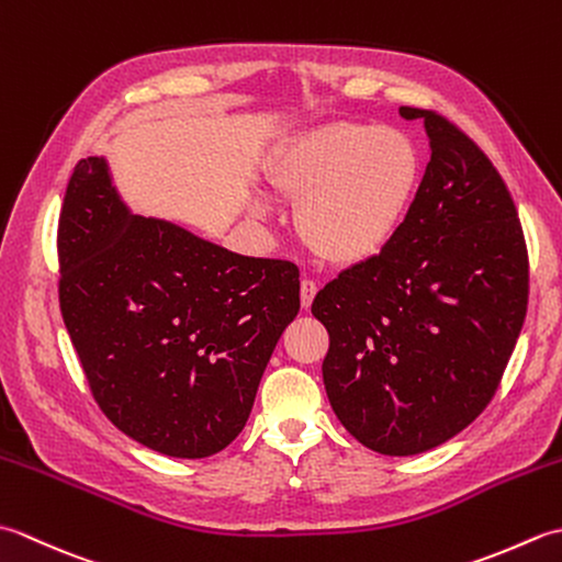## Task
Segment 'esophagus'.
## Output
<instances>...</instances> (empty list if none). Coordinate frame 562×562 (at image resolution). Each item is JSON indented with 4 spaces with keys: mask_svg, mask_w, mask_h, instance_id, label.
I'll return each mask as SVG.
<instances>
[{
    "mask_svg": "<svg viewBox=\"0 0 562 562\" xmlns=\"http://www.w3.org/2000/svg\"><path fill=\"white\" fill-rule=\"evenodd\" d=\"M316 292H318V288H316V282H314V280H304V282H302V290H300V296H302V308H308V306H312Z\"/></svg>",
    "mask_w": 562,
    "mask_h": 562,
    "instance_id": "1",
    "label": "esophagus"
}]
</instances>
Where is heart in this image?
Wrapping results in <instances>:
<instances>
[{"mask_svg": "<svg viewBox=\"0 0 562 562\" xmlns=\"http://www.w3.org/2000/svg\"><path fill=\"white\" fill-rule=\"evenodd\" d=\"M268 183L302 207L296 226L316 258L360 266L401 232L420 183V154L396 127L326 123L272 154ZM256 212L266 217L268 207Z\"/></svg>", "mask_w": 562, "mask_h": 562, "instance_id": "b5f03b06", "label": "heart"}]
</instances>
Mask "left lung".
<instances>
[{
    "label": "left lung",
    "instance_id": "obj_1",
    "mask_svg": "<svg viewBox=\"0 0 562 562\" xmlns=\"http://www.w3.org/2000/svg\"><path fill=\"white\" fill-rule=\"evenodd\" d=\"M429 161L396 238L338 274L312 314L330 348L324 384L348 432L413 457L469 427L503 379L527 316L529 260L517 207L491 159L437 113Z\"/></svg>",
    "mask_w": 562,
    "mask_h": 562
}]
</instances>
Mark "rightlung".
<instances>
[{
  "instance_id": "1",
  "label": "right lung",
  "mask_w": 562,
  "mask_h": 562,
  "mask_svg": "<svg viewBox=\"0 0 562 562\" xmlns=\"http://www.w3.org/2000/svg\"><path fill=\"white\" fill-rule=\"evenodd\" d=\"M57 254L59 308L105 417L164 457L229 447L300 312L296 266L142 217L105 157L75 166Z\"/></svg>"
}]
</instances>
